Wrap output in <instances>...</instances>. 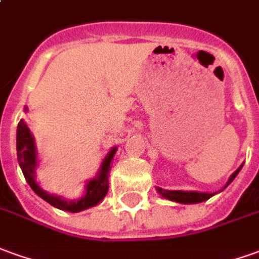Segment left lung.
Masks as SVG:
<instances>
[{
    "mask_svg": "<svg viewBox=\"0 0 259 259\" xmlns=\"http://www.w3.org/2000/svg\"><path fill=\"white\" fill-rule=\"evenodd\" d=\"M240 169L241 166L238 167L237 170H235L234 174L231 175V178H230V181H228L227 185H230L231 182L234 181V178L238 175L240 172ZM158 192H159L163 197H166L169 200H174L178 201V203H200V201H204L210 199L213 194L210 193H199V192H182V190H163L162 187H158Z\"/></svg>",
    "mask_w": 259,
    "mask_h": 259,
    "instance_id": "left-lung-1",
    "label": "left lung"
}]
</instances>
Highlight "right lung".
I'll return each instance as SVG.
<instances>
[{
  "mask_svg": "<svg viewBox=\"0 0 259 259\" xmlns=\"http://www.w3.org/2000/svg\"><path fill=\"white\" fill-rule=\"evenodd\" d=\"M17 153H18V162L21 165L22 174H24L25 179L29 183L32 190L42 197L45 201H48L53 207L65 210L69 213H77L84 208L93 207L97 203L104 199V196L108 192V181H107V175L110 170V163H111L114 153H115V148L111 152L108 153L106 160L103 162V166L100 170L99 178L93 179L87 183V190H85V196L83 199L77 201H66L60 199L59 196H52V194L46 193L40 187L37 186L35 182V167H36V152H35V144H33V137L31 135L29 128L26 126L24 121H19L17 130Z\"/></svg>",
  "mask_w": 259,
  "mask_h": 259,
  "instance_id": "obj_1",
  "label": "right lung"
}]
</instances>
